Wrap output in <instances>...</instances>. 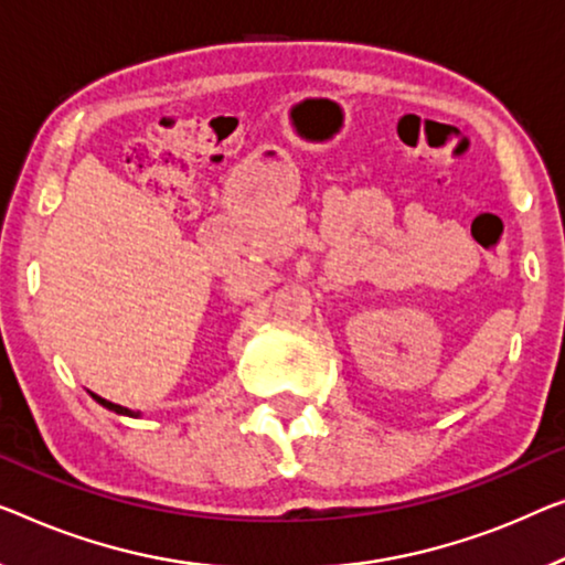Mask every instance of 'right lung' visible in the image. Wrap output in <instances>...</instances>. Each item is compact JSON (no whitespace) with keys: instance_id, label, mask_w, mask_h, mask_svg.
Instances as JSON below:
<instances>
[{"instance_id":"right-lung-1","label":"right lung","mask_w":565,"mask_h":565,"mask_svg":"<svg viewBox=\"0 0 565 565\" xmlns=\"http://www.w3.org/2000/svg\"><path fill=\"white\" fill-rule=\"evenodd\" d=\"M94 395V398L100 403V406L104 408H108V411H114V414H121V416H131V418H139V414H134V411H129V408H124V406H116V403H111V401H106V398H100V395H96V393H90Z\"/></svg>"}]
</instances>
